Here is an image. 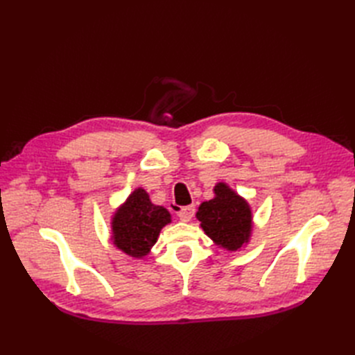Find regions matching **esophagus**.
<instances>
[{
  "mask_svg": "<svg viewBox=\"0 0 355 355\" xmlns=\"http://www.w3.org/2000/svg\"><path fill=\"white\" fill-rule=\"evenodd\" d=\"M194 213H196V206H187V207H182L178 211V216L180 220L188 222V220H191L192 216H194Z\"/></svg>",
  "mask_w": 355,
  "mask_h": 355,
  "instance_id": "esophagus-1",
  "label": "esophagus"
}]
</instances>
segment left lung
Listing matches in <instances>:
<instances>
[{"label": "left lung", "instance_id": "left-lung-1", "mask_svg": "<svg viewBox=\"0 0 355 355\" xmlns=\"http://www.w3.org/2000/svg\"><path fill=\"white\" fill-rule=\"evenodd\" d=\"M214 197L202 202L197 219L209 237L225 249L237 250L247 243L252 230V211L247 202L225 184L214 187Z\"/></svg>", "mask_w": 355, "mask_h": 355}]
</instances>
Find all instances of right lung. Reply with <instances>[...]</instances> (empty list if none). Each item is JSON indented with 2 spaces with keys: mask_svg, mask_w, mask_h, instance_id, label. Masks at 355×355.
<instances>
[{
  "mask_svg": "<svg viewBox=\"0 0 355 355\" xmlns=\"http://www.w3.org/2000/svg\"><path fill=\"white\" fill-rule=\"evenodd\" d=\"M170 222V213L149 201L139 188L128 197L112 220L114 244L133 257L145 256L155 244L161 228Z\"/></svg>",
  "mask_w": 355,
  "mask_h": 355,
  "instance_id": "1",
  "label": "right lung"
}]
</instances>
